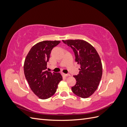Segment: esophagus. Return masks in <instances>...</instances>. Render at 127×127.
Listing matches in <instances>:
<instances>
[{"label": "esophagus", "mask_w": 127, "mask_h": 127, "mask_svg": "<svg viewBox=\"0 0 127 127\" xmlns=\"http://www.w3.org/2000/svg\"><path fill=\"white\" fill-rule=\"evenodd\" d=\"M63 75L64 76H66V77H67V76H70V75L69 74H63Z\"/></svg>", "instance_id": "34e87169"}]
</instances>
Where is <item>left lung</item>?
Listing matches in <instances>:
<instances>
[{"label":"left lung","mask_w":127,"mask_h":127,"mask_svg":"<svg viewBox=\"0 0 127 127\" xmlns=\"http://www.w3.org/2000/svg\"><path fill=\"white\" fill-rule=\"evenodd\" d=\"M63 42L70 47L75 61L80 64L79 72L74 76L76 84L71 87L73 93L82 98H87L97 90L102 75V64L95 49L82 40H68Z\"/></svg>","instance_id":"left-lung-1"}]
</instances>
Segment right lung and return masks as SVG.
Here are the masks:
<instances>
[{
  "label": "right lung",
  "instance_id": "right-lung-1",
  "mask_svg": "<svg viewBox=\"0 0 127 127\" xmlns=\"http://www.w3.org/2000/svg\"><path fill=\"white\" fill-rule=\"evenodd\" d=\"M59 41H44L34 45L27 55L24 64L25 78L31 89L40 98L47 99L55 94L63 77L60 73L47 69L52 49Z\"/></svg>",
  "mask_w": 127,
  "mask_h": 127
}]
</instances>
